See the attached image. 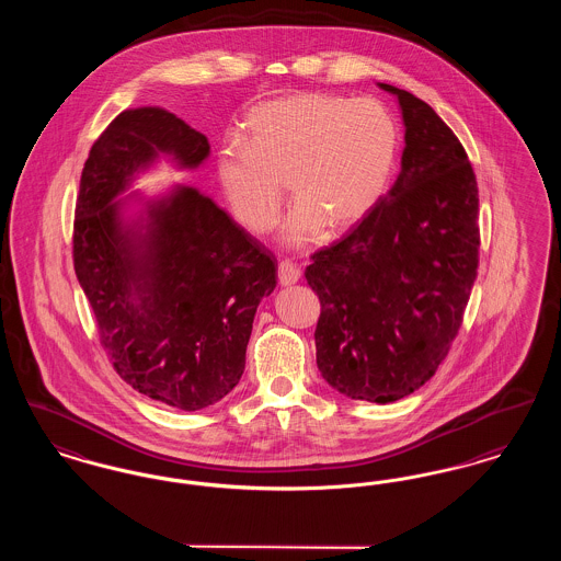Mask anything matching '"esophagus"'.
<instances>
[{"label": "esophagus", "instance_id": "34e87169", "mask_svg": "<svg viewBox=\"0 0 561 561\" xmlns=\"http://www.w3.org/2000/svg\"><path fill=\"white\" fill-rule=\"evenodd\" d=\"M277 277H279L282 286H293L300 279V268L293 265L290 261H282L277 267Z\"/></svg>", "mask_w": 561, "mask_h": 561}]
</instances>
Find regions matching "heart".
<instances>
[{
	"mask_svg": "<svg viewBox=\"0 0 561 561\" xmlns=\"http://www.w3.org/2000/svg\"><path fill=\"white\" fill-rule=\"evenodd\" d=\"M398 153L400 130L382 103L298 92L248 113L241 142H225L216 156V179L236 220L254 236L275 225L286 185L296 208L284 240L307 245L323 225L345 231L373 213Z\"/></svg>",
	"mask_w": 561,
	"mask_h": 561,
	"instance_id": "1",
	"label": "heart"
}]
</instances>
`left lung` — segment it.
Returning <instances> with one entry per match:
<instances>
[{
	"label": "left lung",
	"instance_id": "8db88e82",
	"mask_svg": "<svg viewBox=\"0 0 561 561\" xmlns=\"http://www.w3.org/2000/svg\"><path fill=\"white\" fill-rule=\"evenodd\" d=\"M405 126L391 191L311 256L318 368L351 400L391 403L446 359L480 263V197L465 147L425 101L389 83Z\"/></svg>",
	"mask_w": 561,
	"mask_h": 561
}]
</instances>
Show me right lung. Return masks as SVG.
<instances>
[{"label": "right lung", "mask_w": 561, "mask_h": 561, "mask_svg": "<svg viewBox=\"0 0 561 561\" xmlns=\"http://www.w3.org/2000/svg\"><path fill=\"white\" fill-rule=\"evenodd\" d=\"M158 156L197 168L210 145L160 107L124 111L96 138L81 170L73 267L115 373L151 400L195 412L240 382L277 263L197 188L176 187L126 222L128 197H115Z\"/></svg>", "instance_id": "add662e5"}]
</instances>
